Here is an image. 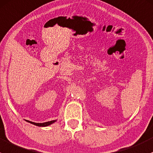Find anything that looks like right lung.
<instances>
[{
	"label": "right lung",
	"mask_w": 153,
	"mask_h": 153,
	"mask_svg": "<svg viewBox=\"0 0 153 153\" xmlns=\"http://www.w3.org/2000/svg\"><path fill=\"white\" fill-rule=\"evenodd\" d=\"M26 122H29V123H31L34 125L38 126V127H47V126H49L51 124H52L54 123V122H56V120H52L50 121V122H43V123H36V122H30L29 120H26Z\"/></svg>",
	"instance_id": "obj_1"
}]
</instances>
